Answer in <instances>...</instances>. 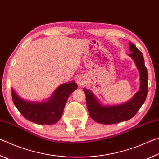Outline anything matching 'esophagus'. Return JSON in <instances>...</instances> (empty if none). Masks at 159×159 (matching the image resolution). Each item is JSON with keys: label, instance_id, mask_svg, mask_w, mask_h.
Instances as JSON below:
<instances>
[{"label": "esophagus", "instance_id": "esophagus-1", "mask_svg": "<svg viewBox=\"0 0 159 159\" xmlns=\"http://www.w3.org/2000/svg\"><path fill=\"white\" fill-rule=\"evenodd\" d=\"M77 83L79 84L80 86H83L85 85V79L84 77L83 76H79V78L77 79Z\"/></svg>", "mask_w": 159, "mask_h": 159}]
</instances>
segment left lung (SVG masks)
I'll return each instance as SVG.
<instances>
[{"mask_svg":"<svg viewBox=\"0 0 159 159\" xmlns=\"http://www.w3.org/2000/svg\"><path fill=\"white\" fill-rule=\"evenodd\" d=\"M129 50L131 52L129 56L133 59L140 74V88L131 100L120 105L104 107L99 103L90 90L83 88L86 96V105L90 117L102 124H114L130 119L137 114L146 99L148 75L143 55L131 42L129 43Z\"/></svg>","mask_w":159,"mask_h":159,"instance_id":"obj_1","label":"left lung"}]
</instances>
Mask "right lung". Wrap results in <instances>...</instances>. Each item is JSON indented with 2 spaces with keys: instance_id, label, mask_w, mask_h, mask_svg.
<instances>
[{
  "instance_id": "right-lung-1",
  "label": "right lung",
  "mask_w": 159,
  "mask_h": 159,
  "mask_svg": "<svg viewBox=\"0 0 159 159\" xmlns=\"http://www.w3.org/2000/svg\"><path fill=\"white\" fill-rule=\"evenodd\" d=\"M78 87L75 82L60 85L47 102H30L21 99L13 90L12 98L15 107L26 119L41 125H52L60 119L71 93Z\"/></svg>"
}]
</instances>
